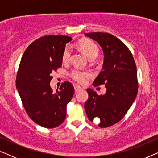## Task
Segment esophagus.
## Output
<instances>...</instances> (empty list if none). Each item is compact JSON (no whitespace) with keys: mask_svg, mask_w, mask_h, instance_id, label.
Here are the masks:
<instances>
[{"mask_svg":"<svg viewBox=\"0 0 158 158\" xmlns=\"http://www.w3.org/2000/svg\"><path fill=\"white\" fill-rule=\"evenodd\" d=\"M74 88H75V92L79 91V90H81L82 89V88L80 87V86H78V85H75L74 86Z\"/></svg>","mask_w":158,"mask_h":158,"instance_id":"obj_1","label":"esophagus"}]
</instances>
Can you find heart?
Segmentation results:
<instances>
[{
	"label": "heart",
	"instance_id": "b5f03b06",
	"mask_svg": "<svg viewBox=\"0 0 158 158\" xmlns=\"http://www.w3.org/2000/svg\"><path fill=\"white\" fill-rule=\"evenodd\" d=\"M79 48L85 54L89 59H95L99 54V49L96 43L90 40H84L79 43ZM71 57V49L68 46L65 47L62 54V61L68 62L70 61ZM72 78L80 84H85L90 76L88 72H82L78 70H73L70 73Z\"/></svg>",
	"mask_w": 158,
	"mask_h": 158
}]
</instances>
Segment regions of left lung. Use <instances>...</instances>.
<instances>
[{
    "instance_id": "obj_1",
    "label": "left lung",
    "mask_w": 158,
    "mask_h": 158,
    "mask_svg": "<svg viewBox=\"0 0 158 158\" xmlns=\"http://www.w3.org/2000/svg\"><path fill=\"white\" fill-rule=\"evenodd\" d=\"M96 41L104 55L103 70L94 81V86L105 85L106 91L98 96L87 89L88 99L85 110L90 121L98 120V126L109 127L122 120L135 101L138 90L137 67L128 47L109 33L85 34Z\"/></svg>"
}]
</instances>
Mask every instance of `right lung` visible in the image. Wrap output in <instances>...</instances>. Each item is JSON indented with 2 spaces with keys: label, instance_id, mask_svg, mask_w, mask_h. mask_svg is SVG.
Segmentation results:
<instances>
[{
  "label": "right lung",
  "instance_id": "1",
  "mask_svg": "<svg viewBox=\"0 0 158 158\" xmlns=\"http://www.w3.org/2000/svg\"><path fill=\"white\" fill-rule=\"evenodd\" d=\"M68 36L47 35L31 43L21 57L16 86L22 104L34 122L45 128L60 126L66 117L67 104L74 94L68 81L53 91L50 87L52 73L62 63Z\"/></svg>",
  "mask_w": 158,
  "mask_h": 158
}]
</instances>
